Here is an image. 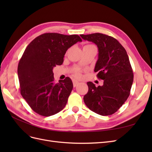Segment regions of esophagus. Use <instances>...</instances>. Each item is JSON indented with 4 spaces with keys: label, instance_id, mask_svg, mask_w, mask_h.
I'll return each mask as SVG.
<instances>
[{
    "label": "esophagus",
    "instance_id": "34e87169",
    "mask_svg": "<svg viewBox=\"0 0 152 152\" xmlns=\"http://www.w3.org/2000/svg\"><path fill=\"white\" fill-rule=\"evenodd\" d=\"M73 86L76 87L78 84H79V82H78L77 80H73Z\"/></svg>",
    "mask_w": 152,
    "mask_h": 152
}]
</instances>
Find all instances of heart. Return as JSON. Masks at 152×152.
<instances>
[{
  "label": "heart",
  "instance_id": "obj_1",
  "mask_svg": "<svg viewBox=\"0 0 152 152\" xmlns=\"http://www.w3.org/2000/svg\"><path fill=\"white\" fill-rule=\"evenodd\" d=\"M90 45H91V44H88V45H85V46H90ZM75 77H79V76H80V73H79V70H76V71L75 72Z\"/></svg>",
  "mask_w": 152,
  "mask_h": 152
}]
</instances>
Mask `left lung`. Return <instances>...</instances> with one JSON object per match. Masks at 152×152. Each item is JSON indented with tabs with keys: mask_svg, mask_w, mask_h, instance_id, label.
Masks as SVG:
<instances>
[{
	"mask_svg": "<svg viewBox=\"0 0 152 152\" xmlns=\"http://www.w3.org/2000/svg\"><path fill=\"white\" fill-rule=\"evenodd\" d=\"M82 39L94 43L98 48V59L94 72L103 80L102 86L91 82L84 96L86 105L103 116L115 113L130 94L133 82L132 69L126 49L112 37L99 33L80 35Z\"/></svg>",
	"mask_w": 152,
	"mask_h": 152,
	"instance_id": "obj_1",
	"label": "left lung"
}]
</instances>
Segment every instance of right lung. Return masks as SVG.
Instances as JSON below:
<instances>
[{
  "instance_id": "obj_1",
  "label": "right lung",
  "mask_w": 152,
  "mask_h": 152,
  "mask_svg": "<svg viewBox=\"0 0 152 152\" xmlns=\"http://www.w3.org/2000/svg\"><path fill=\"white\" fill-rule=\"evenodd\" d=\"M82 39L77 35L46 33L28 44L20 60V92L35 112L49 117L62 110L73 89L69 77L54 83L53 68L61 65L68 49Z\"/></svg>"
}]
</instances>
